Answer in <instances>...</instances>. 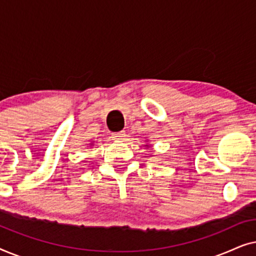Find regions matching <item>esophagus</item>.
<instances>
[{
	"label": "esophagus",
	"instance_id": "34e87169",
	"mask_svg": "<svg viewBox=\"0 0 256 256\" xmlns=\"http://www.w3.org/2000/svg\"><path fill=\"white\" fill-rule=\"evenodd\" d=\"M124 138H126L124 132H113V134H112V138L115 140V141H124Z\"/></svg>",
	"mask_w": 256,
	"mask_h": 256
}]
</instances>
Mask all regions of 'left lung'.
Segmentation results:
<instances>
[{
    "label": "left lung",
    "mask_w": 256,
    "mask_h": 256,
    "mask_svg": "<svg viewBox=\"0 0 256 256\" xmlns=\"http://www.w3.org/2000/svg\"><path fill=\"white\" fill-rule=\"evenodd\" d=\"M146 146V148H149V144H144Z\"/></svg>",
    "instance_id": "left-lung-1"
}]
</instances>
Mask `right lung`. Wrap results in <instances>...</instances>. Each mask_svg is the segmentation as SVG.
Returning a JSON list of instances; mask_svg holds the SVG:
<instances>
[{"label":"right lung","mask_w":256,"mask_h":256,"mask_svg":"<svg viewBox=\"0 0 256 256\" xmlns=\"http://www.w3.org/2000/svg\"><path fill=\"white\" fill-rule=\"evenodd\" d=\"M90 146H93V143H90Z\"/></svg>","instance_id":"add662e5"}]
</instances>
